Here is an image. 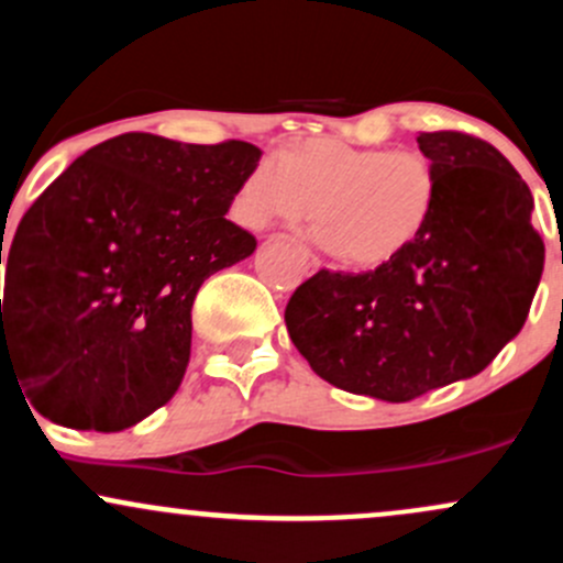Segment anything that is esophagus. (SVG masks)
Masks as SVG:
<instances>
[{"label": "esophagus", "mask_w": 563, "mask_h": 563, "mask_svg": "<svg viewBox=\"0 0 563 563\" xmlns=\"http://www.w3.org/2000/svg\"><path fill=\"white\" fill-rule=\"evenodd\" d=\"M298 252H300V257H303V263H306V268L311 271V274H317L319 268H322V260H319L317 255H311V250H308V246H303V244H298Z\"/></svg>", "instance_id": "obj_1"}]
</instances>
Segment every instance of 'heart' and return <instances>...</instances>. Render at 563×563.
I'll use <instances>...</instances> for the list:
<instances>
[{
  "label": "heart",
  "instance_id": "obj_1",
  "mask_svg": "<svg viewBox=\"0 0 563 563\" xmlns=\"http://www.w3.org/2000/svg\"><path fill=\"white\" fill-rule=\"evenodd\" d=\"M440 198L434 163L413 150L354 147L311 139L263 161L239 190L246 225L317 217V239L343 263L380 265L408 250L432 220Z\"/></svg>",
  "mask_w": 563,
  "mask_h": 563
}]
</instances>
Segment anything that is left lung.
Masks as SVG:
<instances>
[{
  "label": "left lung",
  "instance_id": "1",
  "mask_svg": "<svg viewBox=\"0 0 563 563\" xmlns=\"http://www.w3.org/2000/svg\"><path fill=\"white\" fill-rule=\"evenodd\" d=\"M416 142L440 177L424 233L376 271L322 268L284 311L319 378L386 402L477 376L521 332L545 265L534 198L497 147L459 131Z\"/></svg>",
  "mask_w": 563,
  "mask_h": 563
}]
</instances>
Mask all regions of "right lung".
Wrapping results in <instances>:
<instances>
[{
  "mask_svg": "<svg viewBox=\"0 0 563 563\" xmlns=\"http://www.w3.org/2000/svg\"><path fill=\"white\" fill-rule=\"evenodd\" d=\"M260 155L120 134L32 203L4 274L2 373L45 419L120 432L172 400L198 289L257 246L225 214Z\"/></svg>",
  "mask_w": 563,
  "mask_h": 563,
  "instance_id": "1",
  "label": "right lung"
}]
</instances>
